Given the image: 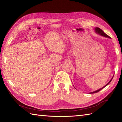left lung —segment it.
Listing matches in <instances>:
<instances>
[{"instance_id": "1", "label": "left lung", "mask_w": 122, "mask_h": 122, "mask_svg": "<svg viewBox=\"0 0 122 122\" xmlns=\"http://www.w3.org/2000/svg\"><path fill=\"white\" fill-rule=\"evenodd\" d=\"M95 32H96V33H98V34H99V35H101V36H105V37H109V38H110V36H108L107 34H106L104 31H103L101 29H100L99 28H98V27H96L95 28ZM113 77L112 78H111V79L110 80V81H109L107 85H106V86H103L102 88H101V89H99V90H96V91H94V92H91V93H90L91 94H93V93H97V92H99V91H101V90H102L103 88H104L105 86H108L109 83H110V82L111 81V80H112V78H113Z\"/></svg>"}]
</instances>
